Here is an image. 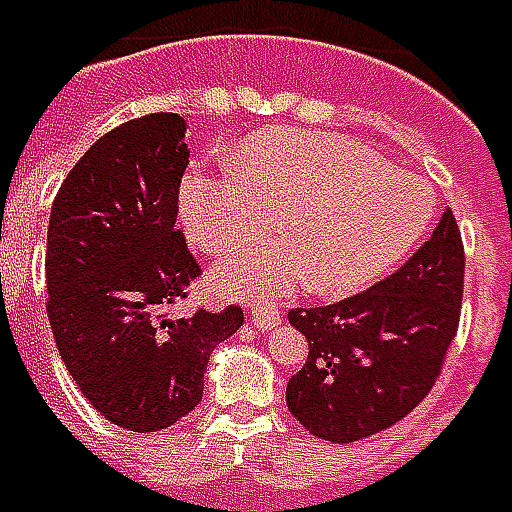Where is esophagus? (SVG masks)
<instances>
[{
    "label": "esophagus",
    "instance_id": "obj_1",
    "mask_svg": "<svg viewBox=\"0 0 512 512\" xmlns=\"http://www.w3.org/2000/svg\"><path fill=\"white\" fill-rule=\"evenodd\" d=\"M278 320H281V314H278L275 306H264V303H253L250 306V322H253V328L270 331L273 325H278Z\"/></svg>",
    "mask_w": 512,
    "mask_h": 512
}]
</instances>
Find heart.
Wrapping results in <instances>:
<instances>
[{
	"label": "heart",
	"instance_id": "b5f03b06",
	"mask_svg": "<svg viewBox=\"0 0 512 512\" xmlns=\"http://www.w3.org/2000/svg\"><path fill=\"white\" fill-rule=\"evenodd\" d=\"M433 192L378 151L331 132L253 137L239 168H192L179 192L181 223L209 253L267 237L284 215L289 239L217 264L231 295H284L308 278L314 292L347 295L405 262L433 220Z\"/></svg>",
	"mask_w": 512,
	"mask_h": 512
}]
</instances>
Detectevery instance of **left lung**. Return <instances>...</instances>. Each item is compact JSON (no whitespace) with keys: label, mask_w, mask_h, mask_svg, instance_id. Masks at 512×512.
<instances>
[{"label":"left lung","mask_w":512,"mask_h":512,"mask_svg":"<svg viewBox=\"0 0 512 512\" xmlns=\"http://www.w3.org/2000/svg\"><path fill=\"white\" fill-rule=\"evenodd\" d=\"M463 242L452 212L397 273L322 308H292L308 339L286 405L311 436L353 444L375 436L433 389L463 297Z\"/></svg>","instance_id":"left-lung-1"}]
</instances>
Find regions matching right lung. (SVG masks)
<instances>
[{"instance_id":"obj_1","label":"right lung","mask_w":512,"mask_h":512,"mask_svg":"<svg viewBox=\"0 0 512 512\" xmlns=\"http://www.w3.org/2000/svg\"><path fill=\"white\" fill-rule=\"evenodd\" d=\"M187 123L157 112L112 129L57 192L46 231L49 322L60 358L96 411L157 433L201 402L209 355L242 308L168 317L201 267L176 231Z\"/></svg>"}]
</instances>
